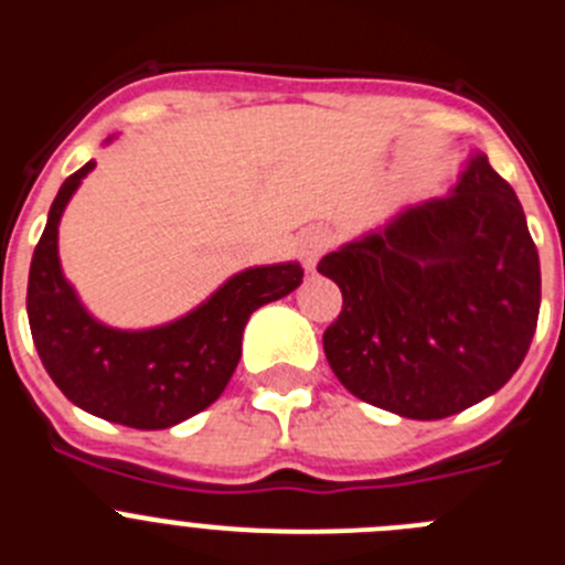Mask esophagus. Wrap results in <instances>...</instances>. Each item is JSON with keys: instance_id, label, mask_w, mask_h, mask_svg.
I'll list each match as a JSON object with an SVG mask.
<instances>
[{"instance_id": "34e87169", "label": "esophagus", "mask_w": 565, "mask_h": 565, "mask_svg": "<svg viewBox=\"0 0 565 565\" xmlns=\"http://www.w3.org/2000/svg\"><path fill=\"white\" fill-rule=\"evenodd\" d=\"M328 246H331V237H328L326 228H306L299 234V259H302L306 271L317 268L319 257L328 252Z\"/></svg>"}]
</instances>
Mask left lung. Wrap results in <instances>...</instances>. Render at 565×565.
I'll list each match as a JSON object with an SVG mask.
<instances>
[{"label": "left lung", "instance_id": "8db88e82", "mask_svg": "<svg viewBox=\"0 0 565 565\" xmlns=\"http://www.w3.org/2000/svg\"><path fill=\"white\" fill-rule=\"evenodd\" d=\"M342 291L322 337L356 398L436 422L498 393L541 311V259L515 189L469 152L444 198L411 203L319 259Z\"/></svg>", "mask_w": 565, "mask_h": 565}]
</instances>
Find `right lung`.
I'll use <instances>...</instances> for the list:
<instances>
[{
  "instance_id": "add662e5",
  "label": "right lung",
  "mask_w": 565,
  "mask_h": 565,
  "mask_svg": "<svg viewBox=\"0 0 565 565\" xmlns=\"http://www.w3.org/2000/svg\"><path fill=\"white\" fill-rule=\"evenodd\" d=\"M96 169L84 163L58 189L28 277V319L44 371L70 402L135 430H167L206 411L226 391L243 353V328L257 308L302 282L297 259L252 266L167 326L124 331L84 308L58 259V223Z\"/></svg>"
}]
</instances>
